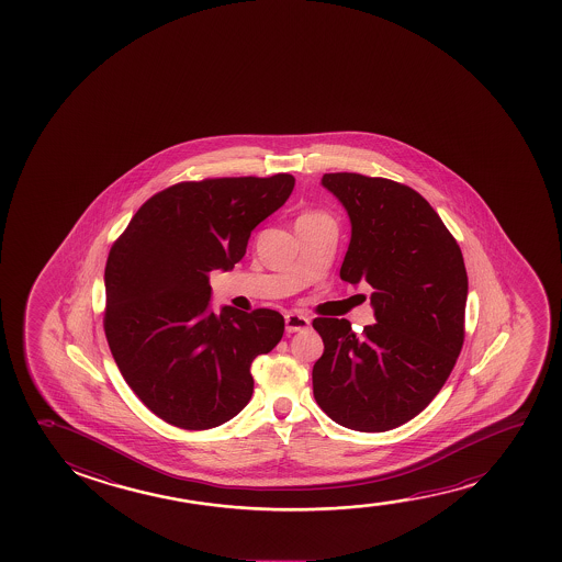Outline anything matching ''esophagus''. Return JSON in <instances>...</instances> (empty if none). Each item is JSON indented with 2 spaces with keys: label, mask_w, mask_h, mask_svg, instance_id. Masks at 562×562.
Listing matches in <instances>:
<instances>
[{
  "label": "esophagus",
  "mask_w": 562,
  "mask_h": 562,
  "mask_svg": "<svg viewBox=\"0 0 562 562\" xmlns=\"http://www.w3.org/2000/svg\"><path fill=\"white\" fill-rule=\"evenodd\" d=\"M308 326H311V318L308 316L300 315V313L285 315V330L290 331V334L307 330Z\"/></svg>",
  "instance_id": "34e87169"
}]
</instances>
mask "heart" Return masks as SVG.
Segmentation results:
<instances>
[{
    "label": "heart",
    "instance_id": "1",
    "mask_svg": "<svg viewBox=\"0 0 562 562\" xmlns=\"http://www.w3.org/2000/svg\"><path fill=\"white\" fill-rule=\"evenodd\" d=\"M308 215H313V216H323V215H318V213H308Z\"/></svg>",
    "mask_w": 562,
    "mask_h": 562
}]
</instances>
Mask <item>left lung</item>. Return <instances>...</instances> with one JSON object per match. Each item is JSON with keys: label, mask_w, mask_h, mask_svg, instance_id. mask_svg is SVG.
Instances as JSON below:
<instances>
[{"label": "left lung", "mask_w": 562, "mask_h": 562, "mask_svg": "<svg viewBox=\"0 0 562 562\" xmlns=\"http://www.w3.org/2000/svg\"><path fill=\"white\" fill-rule=\"evenodd\" d=\"M323 186L351 221L339 277L372 285L376 324L357 336L346 318L313 321L324 341L313 393L349 430H392L430 405L461 353L469 295L461 247L408 186L357 172L324 175Z\"/></svg>", "instance_id": "left-lung-1"}]
</instances>
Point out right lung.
Wrapping results in <instances>:
<instances>
[{"mask_svg": "<svg viewBox=\"0 0 562 562\" xmlns=\"http://www.w3.org/2000/svg\"><path fill=\"white\" fill-rule=\"evenodd\" d=\"M295 178H205L170 186L138 209L105 265L103 328L126 384L184 430L228 423L254 393L251 362L284 334L272 308L213 313L211 270L234 269L257 224Z\"/></svg>", "mask_w": 562, "mask_h": 562, "instance_id": "right-lung-1", "label": "right lung"}]
</instances>
